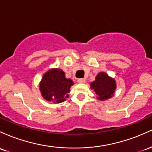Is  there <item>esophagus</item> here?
<instances>
[{
	"label": "esophagus",
	"mask_w": 152,
	"mask_h": 152,
	"mask_svg": "<svg viewBox=\"0 0 152 152\" xmlns=\"http://www.w3.org/2000/svg\"><path fill=\"white\" fill-rule=\"evenodd\" d=\"M77 82L79 83H85V79H84V78H80V79L77 80Z\"/></svg>",
	"instance_id": "34e87169"
}]
</instances>
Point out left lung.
Returning a JSON list of instances; mask_svg holds the SVG:
<instances>
[{
  "instance_id": "obj_1",
  "label": "left lung",
  "mask_w": 152,
  "mask_h": 152,
  "mask_svg": "<svg viewBox=\"0 0 152 152\" xmlns=\"http://www.w3.org/2000/svg\"><path fill=\"white\" fill-rule=\"evenodd\" d=\"M90 86L98 95V98L101 100L111 98L115 90V80L110 79L108 75L104 72L99 73Z\"/></svg>"
}]
</instances>
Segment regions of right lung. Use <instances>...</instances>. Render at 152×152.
<instances>
[{"label":"right lung","instance_id":"right-lung-1","mask_svg":"<svg viewBox=\"0 0 152 152\" xmlns=\"http://www.w3.org/2000/svg\"><path fill=\"white\" fill-rule=\"evenodd\" d=\"M73 85L70 79L59 69H50L43 76L40 84V90L44 99L49 102L59 103L69 97V88Z\"/></svg>","mask_w":152,"mask_h":152}]
</instances>
